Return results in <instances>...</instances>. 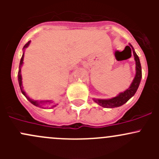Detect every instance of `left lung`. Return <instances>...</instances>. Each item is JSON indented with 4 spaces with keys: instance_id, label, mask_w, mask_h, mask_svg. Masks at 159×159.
I'll return each instance as SVG.
<instances>
[{
    "instance_id": "8db88e82",
    "label": "left lung",
    "mask_w": 159,
    "mask_h": 159,
    "mask_svg": "<svg viewBox=\"0 0 159 159\" xmlns=\"http://www.w3.org/2000/svg\"><path fill=\"white\" fill-rule=\"evenodd\" d=\"M131 48V51H132L134 57V61H135V65H136V74L134 76V80H133L132 83L130 85V87L127 90L124 91V92L120 93L116 97L112 98L110 99H95L94 98V102L98 104L102 107L104 108H116V107H119L125 104L131 98V97L134 96L135 92L137 91L139 86L140 84L141 79H142V66H141L140 61H139V56L134 51V48L132 47L131 44H129V46H128Z\"/></svg>"
}]
</instances>
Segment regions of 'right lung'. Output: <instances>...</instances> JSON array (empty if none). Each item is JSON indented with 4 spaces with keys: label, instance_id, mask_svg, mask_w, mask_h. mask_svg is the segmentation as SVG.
<instances>
[{
    "label": "right lung",
    "instance_id": "1",
    "mask_svg": "<svg viewBox=\"0 0 159 159\" xmlns=\"http://www.w3.org/2000/svg\"><path fill=\"white\" fill-rule=\"evenodd\" d=\"M30 41H28V43H27L26 44H25V46H24L23 49L25 50L26 48L28 47V45L30 44ZM24 53H23V55H22L21 58H20V65H19V70H18V75H17V77H18V83H19V86H20V91H21L22 94H24V95L25 96V97L27 98V99H28V101L30 102L31 104H33L34 105H35V106H38V107H41V105H44V104H48V103H52L51 102V101H41V102H39V101H36V100H33V99H30L28 96H27L26 93L25 92V91L23 90V86H22V77H21V74H20V71H21V66L22 65H23V61H24ZM54 106H56V105H54ZM53 106V107H54Z\"/></svg>",
    "mask_w": 159,
    "mask_h": 159
}]
</instances>
